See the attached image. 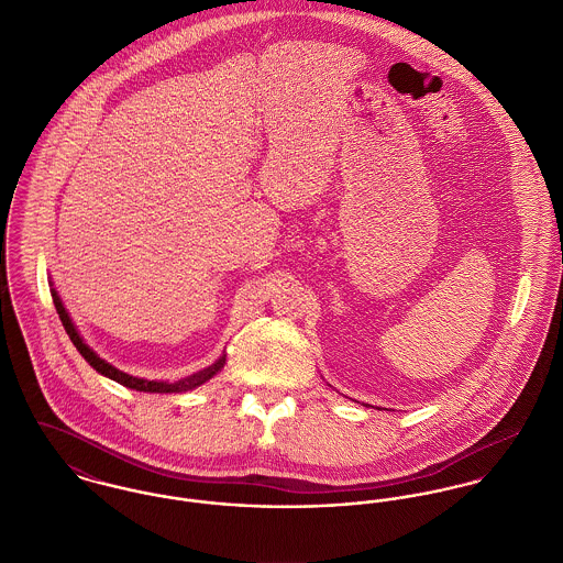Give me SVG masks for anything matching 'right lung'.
Wrapping results in <instances>:
<instances>
[{
  "mask_svg": "<svg viewBox=\"0 0 563 563\" xmlns=\"http://www.w3.org/2000/svg\"><path fill=\"white\" fill-rule=\"evenodd\" d=\"M52 299H54L56 312H58V317H60V321H63L65 331L69 333V338H71V342L76 344V349L80 351L81 357H84L99 375H103V377H108V379H112V382H117V384H121V386H125V388H132V390H139V393H158V395L188 393V390H195V388L203 386L206 382H210V379L225 366V353H223L214 364H210V366H206L203 371H197V373H192V375H188V377H184V379H177V382H158V379H143V377L128 375V373L114 368L110 362L101 360V357L84 342L78 327L71 321V317H69V312H67L63 299L58 297V290L54 288V284H52Z\"/></svg>",
  "mask_w": 563,
  "mask_h": 563,
  "instance_id": "1",
  "label": "right lung"
}]
</instances>
